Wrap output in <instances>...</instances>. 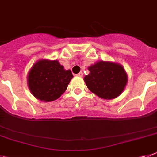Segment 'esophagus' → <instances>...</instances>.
Here are the masks:
<instances>
[{"label":"esophagus","mask_w":157,"mask_h":157,"mask_svg":"<svg viewBox=\"0 0 157 157\" xmlns=\"http://www.w3.org/2000/svg\"><path fill=\"white\" fill-rule=\"evenodd\" d=\"M77 75L78 76V77H82V76H83V73L82 72V71H81V72H79V73H78V74Z\"/></svg>","instance_id":"esophagus-1"}]
</instances>
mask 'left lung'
I'll list each match as a JSON object with an SVG mask.
<instances>
[{
  "label": "left lung",
  "mask_w": 157,
  "mask_h": 157,
  "mask_svg": "<svg viewBox=\"0 0 157 157\" xmlns=\"http://www.w3.org/2000/svg\"><path fill=\"white\" fill-rule=\"evenodd\" d=\"M84 77L89 90L102 99L113 100L120 96L128 83V75L121 64L100 61L88 67Z\"/></svg>",
  "instance_id": "1"
}]
</instances>
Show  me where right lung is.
Returning a JSON list of instances; mask_svg holds the SVG:
<instances>
[{
  "label": "right lung",
  "instance_id": "right-lung-1",
  "mask_svg": "<svg viewBox=\"0 0 157 157\" xmlns=\"http://www.w3.org/2000/svg\"><path fill=\"white\" fill-rule=\"evenodd\" d=\"M73 78L57 60L41 59L34 63L27 76L30 92L37 100L51 102L58 99L67 90Z\"/></svg>",
  "mask_w": 157,
  "mask_h": 157
}]
</instances>
